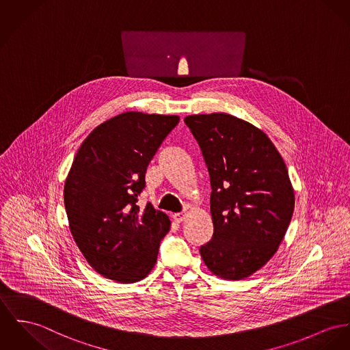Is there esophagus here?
<instances>
[{
    "mask_svg": "<svg viewBox=\"0 0 350 350\" xmlns=\"http://www.w3.org/2000/svg\"><path fill=\"white\" fill-rule=\"evenodd\" d=\"M185 218H187V213L185 212H183V213H176V215H173V219L176 221V222H183V221H185Z\"/></svg>",
    "mask_w": 350,
    "mask_h": 350,
    "instance_id": "1",
    "label": "esophagus"
}]
</instances>
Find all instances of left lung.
I'll use <instances>...</instances> for the list:
<instances>
[{
    "mask_svg": "<svg viewBox=\"0 0 350 350\" xmlns=\"http://www.w3.org/2000/svg\"><path fill=\"white\" fill-rule=\"evenodd\" d=\"M211 177L213 236L201 245L215 275L241 280L277 252L295 211L286 165L269 137L226 113L185 117Z\"/></svg>",
    "mask_w": 350,
    "mask_h": 350,
    "instance_id": "obj_1",
    "label": "left lung"
}]
</instances>
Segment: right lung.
<instances>
[{
	"label": "right lung",
	"instance_id": "obj_1",
	"mask_svg": "<svg viewBox=\"0 0 350 350\" xmlns=\"http://www.w3.org/2000/svg\"><path fill=\"white\" fill-rule=\"evenodd\" d=\"M178 116L126 111L85 138L65 181L72 236L89 265L122 284L139 281L156 264L169 217L137 205L145 173Z\"/></svg>",
	"mask_w": 350,
	"mask_h": 350
}]
</instances>
